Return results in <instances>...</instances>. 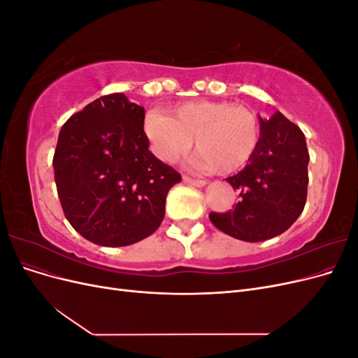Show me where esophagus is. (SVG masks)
<instances>
[{"mask_svg": "<svg viewBox=\"0 0 358 358\" xmlns=\"http://www.w3.org/2000/svg\"><path fill=\"white\" fill-rule=\"evenodd\" d=\"M183 182L188 183V185H192V187H197V188H201L206 185V180H201V179H192V178H188V176H183Z\"/></svg>", "mask_w": 358, "mask_h": 358, "instance_id": "34e87169", "label": "esophagus"}]
</instances>
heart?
I'll return each instance as SVG.
<instances>
[{"label":"heart","mask_w":358,"mask_h":358,"mask_svg":"<svg viewBox=\"0 0 358 358\" xmlns=\"http://www.w3.org/2000/svg\"><path fill=\"white\" fill-rule=\"evenodd\" d=\"M145 133L154 154L164 162L185 155L196 137L192 164L203 171L233 173L255 155L262 140L257 115L229 101H188L162 113H150Z\"/></svg>","instance_id":"heart-1"}]
</instances>
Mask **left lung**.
I'll return each mask as SVG.
<instances>
[{"label": "left lung", "instance_id": "1", "mask_svg": "<svg viewBox=\"0 0 358 358\" xmlns=\"http://www.w3.org/2000/svg\"><path fill=\"white\" fill-rule=\"evenodd\" d=\"M262 140L255 155L237 175L227 178L239 194L234 209L209 213L216 229L245 242L282 234L303 212L308 196L309 154L301 129L276 112L259 117Z\"/></svg>", "mask_w": 358, "mask_h": 358}]
</instances>
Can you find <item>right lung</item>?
I'll return each mask as SVG.
<instances>
[{"label":"right lung","mask_w":358,"mask_h":358,"mask_svg":"<svg viewBox=\"0 0 358 358\" xmlns=\"http://www.w3.org/2000/svg\"><path fill=\"white\" fill-rule=\"evenodd\" d=\"M145 109L121 92L103 95L62 125L53 170L64 215L85 239L127 246L164 220L179 173L148 149Z\"/></svg>","instance_id":"obj_1"}]
</instances>
